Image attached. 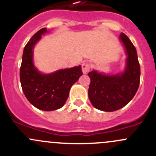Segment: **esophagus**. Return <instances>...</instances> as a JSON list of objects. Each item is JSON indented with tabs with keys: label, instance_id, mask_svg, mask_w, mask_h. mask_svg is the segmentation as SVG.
<instances>
[{
	"label": "esophagus",
	"instance_id": "1",
	"mask_svg": "<svg viewBox=\"0 0 156 156\" xmlns=\"http://www.w3.org/2000/svg\"><path fill=\"white\" fill-rule=\"evenodd\" d=\"M90 68V66L89 63H83L81 65V69H82V72L84 74H87L89 72Z\"/></svg>",
	"mask_w": 156,
	"mask_h": 156
}]
</instances>
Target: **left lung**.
<instances>
[{
	"label": "left lung",
	"instance_id": "obj_1",
	"mask_svg": "<svg viewBox=\"0 0 156 156\" xmlns=\"http://www.w3.org/2000/svg\"><path fill=\"white\" fill-rule=\"evenodd\" d=\"M120 39L127 55L126 69L120 75H106L92 71L87 74L90 78L88 96L95 108L105 112L120 109L133 99L140 81V66L136 50L124 33Z\"/></svg>",
	"mask_w": 156,
	"mask_h": 156
}]
</instances>
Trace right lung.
I'll return each mask as SVG.
<instances>
[{
	"mask_svg": "<svg viewBox=\"0 0 156 156\" xmlns=\"http://www.w3.org/2000/svg\"><path fill=\"white\" fill-rule=\"evenodd\" d=\"M46 32V28L37 31L25 46L20 77L22 89L30 103L38 109L53 111L63 106L71 87L82 75V72L81 66L49 75H43L36 69L33 65V49L41 34Z\"/></svg>",
	"mask_w": 156,
	"mask_h": 156,
	"instance_id": "add662e5",
	"label": "right lung"
}]
</instances>
